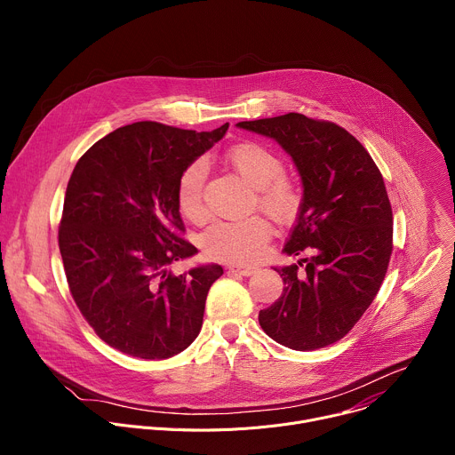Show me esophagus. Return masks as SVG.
I'll return each mask as SVG.
<instances>
[{"label": "esophagus", "mask_w": 455, "mask_h": 455, "mask_svg": "<svg viewBox=\"0 0 455 455\" xmlns=\"http://www.w3.org/2000/svg\"><path fill=\"white\" fill-rule=\"evenodd\" d=\"M228 270H230V272H235V274H239V275H251V274H255V272H257V267H243V265H232Z\"/></svg>", "instance_id": "1"}]
</instances>
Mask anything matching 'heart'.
I'll use <instances>...</instances> for the list:
<instances>
[{
    "label": "heart",
    "mask_w": 455,
    "mask_h": 455,
    "mask_svg": "<svg viewBox=\"0 0 455 455\" xmlns=\"http://www.w3.org/2000/svg\"><path fill=\"white\" fill-rule=\"evenodd\" d=\"M230 167L251 187H255L253 205L263 211L274 223H291L304 202L302 185L284 174V160L270 148L244 142L234 146L227 153ZM207 176V164L196 160L188 164L176 183V202L180 212L190 221L205 218L204 185ZM270 237L268 223L250 216L235 221H216L205 228L200 244L211 259L228 263H251L261 255Z\"/></svg>",
    "instance_id": "obj_1"
}]
</instances>
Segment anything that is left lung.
Listing matches in <instances>:
<instances>
[{
	"label": "left lung",
	"mask_w": 455,
	"mask_h": 455,
	"mask_svg": "<svg viewBox=\"0 0 455 455\" xmlns=\"http://www.w3.org/2000/svg\"><path fill=\"white\" fill-rule=\"evenodd\" d=\"M237 125L275 139L304 185L284 251L309 257L275 268L284 290L259 311V323L295 351L331 346L371 306L391 261L393 209L383 176L367 149L335 122L286 113Z\"/></svg>",
	"instance_id": "1"
}]
</instances>
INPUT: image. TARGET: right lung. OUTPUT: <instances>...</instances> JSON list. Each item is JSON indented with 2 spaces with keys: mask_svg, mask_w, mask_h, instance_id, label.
Listing matches in <instances>:
<instances>
[{
  "mask_svg": "<svg viewBox=\"0 0 455 455\" xmlns=\"http://www.w3.org/2000/svg\"><path fill=\"white\" fill-rule=\"evenodd\" d=\"M227 129L129 124L95 142L70 176L59 225L64 274L97 337L120 353L164 360L200 335L207 293L223 268L167 270L198 251L183 239L176 183Z\"/></svg>",
  "mask_w": 455,
  "mask_h": 455,
  "instance_id": "obj_1",
  "label": "right lung"
}]
</instances>
